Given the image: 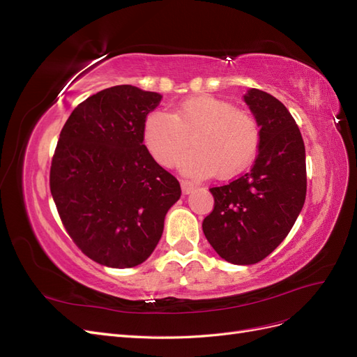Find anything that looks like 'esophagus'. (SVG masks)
I'll use <instances>...</instances> for the list:
<instances>
[{"mask_svg":"<svg viewBox=\"0 0 357 357\" xmlns=\"http://www.w3.org/2000/svg\"><path fill=\"white\" fill-rule=\"evenodd\" d=\"M181 190H183V195H189V193L193 192V189H195V185L193 183L188 181V180H181Z\"/></svg>","mask_w":357,"mask_h":357,"instance_id":"esophagus-1","label":"esophagus"}]
</instances>
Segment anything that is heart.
<instances>
[{
  "label": "heart",
  "mask_w": 357,
  "mask_h": 357,
  "mask_svg": "<svg viewBox=\"0 0 357 357\" xmlns=\"http://www.w3.org/2000/svg\"><path fill=\"white\" fill-rule=\"evenodd\" d=\"M178 168L189 177L218 174L232 178L250 167L261 146V128L253 114L235 109L231 101L199 95L180 102L172 114L155 110L143 123V142L158 164Z\"/></svg>",
  "instance_id": "obj_1"
}]
</instances>
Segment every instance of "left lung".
<instances>
[{"instance_id": "left-lung-1", "label": "left lung", "mask_w": 357, "mask_h": 357, "mask_svg": "<svg viewBox=\"0 0 357 357\" xmlns=\"http://www.w3.org/2000/svg\"><path fill=\"white\" fill-rule=\"evenodd\" d=\"M244 101L261 128L257 158L240 178L210 189L214 208L202 222L215 253L234 265H253L273 253L307 193L305 146L295 119L264 91L248 89Z\"/></svg>"}]
</instances>
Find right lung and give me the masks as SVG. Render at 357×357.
Segmentation results:
<instances>
[{
	"label": "right lung",
	"instance_id": "1",
	"mask_svg": "<svg viewBox=\"0 0 357 357\" xmlns=\"http://www.w3.org/2000/svg\"><path fill=\"white\" fill-rule=\"evenodd\" d=\"M162 95L113 86L79 104L63 125L50 167V192L80 250L110 268L153 253L180 183L143 144V123Z\"/></svg>",
	"mask_w": 357,
	"mask_h": 357
}]
</instances>
